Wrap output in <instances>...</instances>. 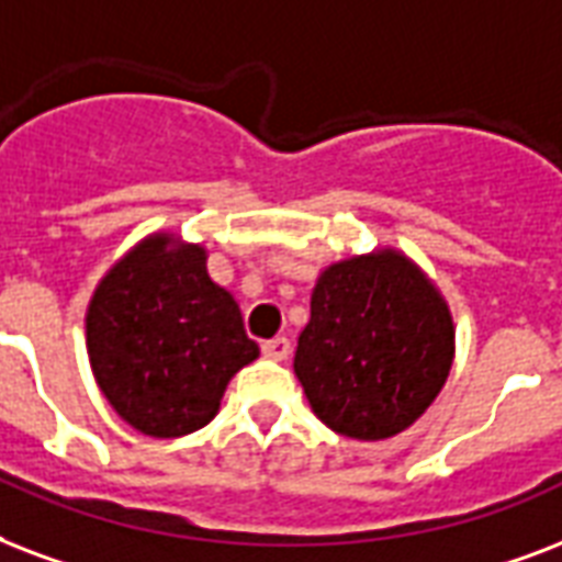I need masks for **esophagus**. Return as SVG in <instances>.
Segmentation results:
<instances>
[{"instance_id":"obj_1","label":"esophagus","mask_w":562,"mask_h":562,"mask_svg":"<svg viewBox=\"0 0 562 562\" xmlns=\"http://www.w3.org/2000/svg\"><path fill=\"white\" fill-rule=\"evenodd\" d=\"M260 349H263V355H267L269 360H284L293 346H290V340H286V337H272V340L263 342Z\"/></svg>"}]
</instances>
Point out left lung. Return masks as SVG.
<instances>
[{"label": "left lung", "mask_w": 562, "mask_h": 562, "mask_svg": "<svg viewBox=\"0 0 562 562\" xmlns=\"http://www.w3.org/2000/svg\"><path fill=\"white\" fill-rule=\"evenodd\" d=\"M451 358L446 302L411 260L381 251L322 272L293 367L330 430L386 439L437 398Z\"/></svg>", "instance_id": "obj_1"}]
</instances>
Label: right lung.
Instances as JSON below:
<instances>
[{
    "instance_id": "1",
    "label": "right lung",
    "mask_w": 562,
    "mask_h": 562,
    "mask_svg": "<svg viewBox=\"0 0 562 562\" xmlns=\"http://www.w3.org/2000/svg\"><path fill=\"white\" fill-rule=\"evenodd\" d=\"M87 351L104 398L149 437H184L216 416L237 369L258 358L232 293L213 284L204 249L143 240L87 311Z\"/></svg>"
}]
</instances>
